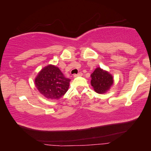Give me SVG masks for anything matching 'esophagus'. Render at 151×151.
I'll list each match as a JSON object with an SVG mask.
<instances>
[{
  "label": "esophagus",
  "instance_id": "1",
  "mask_svg": "<svg viewBox=\"0 0 151 151\" xmlns=\"http://www.w3.org/2000/svg\"><path fill=\"white\" fill-rule=\"evenodd\" d=\"M82 75H83V73L80 72V73H78V74H75V75H74L73 76H74V77H76V76H81Z\"/></svg>",
  "mask_w": 151,
  "mask_h": 151
}]
</instances>
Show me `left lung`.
Listing matches in <instances>:
<instances>
[{
    "mask_svg": "<svg viewBox=\"0 0 151 151\" xmlns=\"http://www.w3.org/2000/svg\"><path fill=\"white\" fill-rule=\"evenodd\" d=\"M91 85L96 93L103 94L109 91L113 84L111 75L101 68H96L91 74Z\"/></svg>",
    "mask_w": 151,
    "mask_h": 151,
    "instance_id": "left-lung-1",
    "label": "left lung"
}]
</instances>
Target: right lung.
Masks as SVG:
<instances>
[{
  "label": "right lung",
  "mask_w": 151,
  "mask_h": 151,
  "mask_svg": "<svg viewBox=\"0 0 151 151\" xmlns=\"http://www.w3.org/2000/svg\"><path fill=\"white\" fill-rule=\"evenodd\" d=\"M70 79L66 78L59 68L48 65L38 74L35 86L46 98L58 99L68 91Z\"/></svg>",
  "instance_id": "right-lung-1"
}]
</instances>
